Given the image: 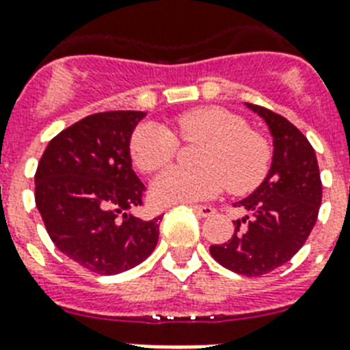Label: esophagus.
Wrapping results in <instances>:
<instances>
[{"instance_id": "esophagus-1", "label": "esophagus", "mask_w": 350, "mask_h": 350, "mask_svg": "<svg viewBox=\"0 0 350 350\" xmlns=\"http://www.w3.org/2000/svg\"><path fill=\"white\" fill-rule=\"evenodd\" d=\"M191 209L195 211L198 216H204V218H207V216H211L215 213V207L211 206H191Z\"/></svg>"}]
</instances>
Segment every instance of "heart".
<instances>
[{"mask_svg": "<svg viewBox=\"0 0 350 350\" xmlns=\"http://www.w3.org/2000/svg\"><path fill=\"white\" fill-rule=\"evenodd\" d=\"M178 139H206L200 148L202 168L173 166L154 182L157 204H191L221 193H247L267 177L272 163V146L265 135L248 130V123L221 107H198L175 116L172 130L157 123H143L130 137V155L144 173L157 172L175 159Z\"/></svg>", "mask_w": 350, "mask_h": 350, "instance_id": "b5f03b06", "label": "heart"}]
</instances>
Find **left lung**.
I'll list each match as a JSON object with an SVG mask.
<instances>
[{
    "instance_id": "left-lung-1",
    "label": "left lung",
    "mask_w": 350,
    "mask_h": 350,
    "mask_svg": "<svg viewBox=\"0 0 350 350\" xmlns=\"http://www.w3.org/2000/svg\"><path fill=\"white\" fill-rule=\"evenodd\" d=\"M270 126L272 168L250 196L234 204L245 211L232 238L211 245L221 267L247 277L270 273L299 252L322 204V180L311 143L293 123L261 105L247 103Z\"/></svg>"
}]
</instances>
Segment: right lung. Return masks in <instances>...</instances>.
I'll return each instance as SVG.
<instances>
[{"mask_svg":"<svg viewBox=\"0 0 350 350\" xmlns=\"http://www.w3.org/2000/svg\"><path fill=\"white\" fill-rule=\"evenodd\" d=\"M141 111L98 112L48 143L36 172V206L51 241L80 267L114 275L154 252L163 216L143 220V182L132 170L130 137Z\"/></svg>","mask_w":350,"mask_h":350,"instance_id":"1","label":"right lung"}]
</instances>
